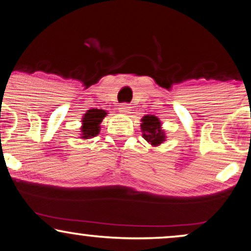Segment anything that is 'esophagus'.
<instances>
[{"instance_id": "34e87169", "label": "esophagus", "mask_w": 251, "mask_h": 251, "mask_svg": "<svg viewBox=\"0 0 251 251\" xmlns=\"http://www.w3.org/2000/svg\"><path fill=\"white\" fill-rule=\"evenodd\" d=\"M119 112L124 113V115H128V113H131V106L128 104H122L119 106Z\"/></svg>"}]
</instances>
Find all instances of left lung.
<instances>
[{"mask_svg": "<svg viewBox=\"0 0 251 251\" xmlns=\"http://www.w3.org/2000/svg\"><path fill=\"white\" fill-rule=\"evenodd\" d=\"M142 136L151 146H160L166 141V132L162 128L161 120L154 115L144 116L141 119Z\"/></svg>", "mask_w": 251, "mask_h": 251, "instance_id": "left-lung-1", "label": "left lung"}]
</instances>
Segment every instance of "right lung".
I'll list each match as a JSON object with an SVG mask.
<instances>
[{"label": "right lung", "instance_id": "obj_1", "mask_svg": "<svg viewBox=\"0 0 251 251\" xmlns=\"http://www.w3.org/2000/svg\"><path fill=\"white\" fill-rule=\"evenodd\" d=\"M107 112L105 110L100 109H90L83 115L82 118V126H81V133L80 138L84 139H91L94 136L98 135L100 131V123L105 118Z\"/></svg>", "mask_w": 251, "mask_h": 251}]
</instances>
